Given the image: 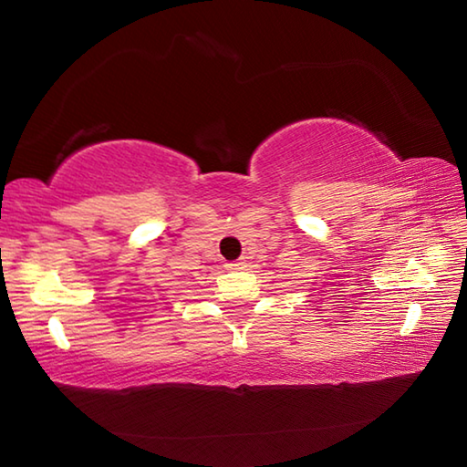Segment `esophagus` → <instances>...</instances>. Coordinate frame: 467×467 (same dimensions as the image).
Masks as SVG:
<instances>
[{
	"mask_svg": "<svg viewBox=\"0 0 467 467\" xmlns=\"http://www.w3.org/2000/svg\"><path fill=\"white\" fill-rule=\"evenodd\" d=\"M244 267V262L243 259H239V262H231V264H226V270H231V272H239V270H243Z\"/></svg>",
	"mask_w": 467,
	"mask_h": 467,
	"instance_id": "1",
	"label": "esophagus"
}]
</instances>
